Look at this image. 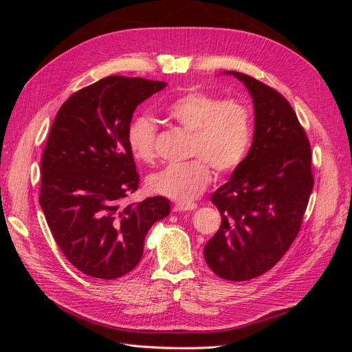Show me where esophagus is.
<instances>
[{
    "instance_id": "34e87169",
    "label": "esophagus",
    "mask_w": 352,
    "mask_h": 352,
    "mask_svg": "<svg viewBox=\"0 0 352 352\" xmlns=\"http://www.w3.org/2000/svg\"><path fill=\"white\" fill-rule=\"evenodd\" d=\"M197 208L195 202H177L175 206V211H192Z\"/></svg>"
}]
</instances>
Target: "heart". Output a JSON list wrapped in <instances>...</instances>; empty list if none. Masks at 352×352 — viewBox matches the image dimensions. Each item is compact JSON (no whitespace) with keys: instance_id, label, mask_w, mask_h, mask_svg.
<instances>
[{"instance_id":"obj_1","label":"heart","mask_w":352,"mask_h":352,"mask_svg":"<svg viewBox=\"0 0 352 352\" xmlns=\"http://www.w3.org/2000/svg\"><path fill=\"white\" fill-rule=\"evenodd\" d=\"M166 116L192 133L190 157L184 164L167 166L146 179L151 194L186 202L198 197L212 179V170L229 173L247 158L254 136L252 111L241 100L190 89L170 101ZM127 144L138 162L151 163L157 155V124L140 114L127 127Z\"/></svg>"}]
</instances>
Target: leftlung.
<instances>
[{
    "label": "left lung",
    "instance_id": "1",
    "mask_svg": "<svg viewBox=\"0 0 352 352\" xmlns=\"http://www.w3.org/2000/svg\"><path fill=\"white\" fill-rule=\"evenodd\" d=\"M229 74L251 94L255 131L247 158L211 195L221 225L204 247V257L219 278L243 282L269 272L289 250L314 177L310 141L291 104L248 74Z\"/></svg>",
    "mask_w": 352,
    "mask_h": 352
}]
</instances>
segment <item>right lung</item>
<instances>
[{"mask_svg": "<svg viewBox=\"0 0 352 352\" xmlns=\"http://www.w3.org/2000/svg\"><path fill=\"white\" fill-rule=\"evenodd\" d=\"M164 82L107 76L72 94L51 126L41 160L39 204L60 250L82 273L117 279L140 263L144 241L170 202L123 199L140 186L127 127Z\"/></svg>", "mask_w": 352, "mask_h": 352, "instance_id": "add662e5", "label": "right lung"}]
</instances>
